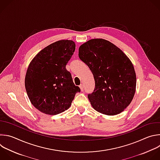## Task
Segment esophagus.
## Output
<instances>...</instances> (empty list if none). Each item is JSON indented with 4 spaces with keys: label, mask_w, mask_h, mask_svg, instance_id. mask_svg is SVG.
<instances>
[{
    "label": "esophagus",
    "mask_w": 160,
    "mask_h": 160,
    "mask_svg": "<svg viewBox=\"0 0 160 160\" xmlns=\"http://www.w3.org/2000/svg\"><path fill=\"white\" fill-rule=\"evenodd\" d=\"M79 87H80V90H81V91H83V88H84V87H83V85L82 84H81V85L79 86Z\"/></svg>",
    "instance_id": "esophagus-1"
}]
</instances>
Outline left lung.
I'll return each mask as SVG.
<instances>
[{
	"instance_id": "8db88e82",
	"label": "left lung",
	"mask_w": 160,
	"mask_h": 160,
	"mask_svg": "<svg viewBox=\"0 0 160 160\" xmlns=\"http://www.w3.org/2000/svg\"><path fill=\"white\" fill-rule=\"evenodd\" d=\"M78 57L95 80V89L88 95L93 108L108 116L124 111L133 99L136 87V75L129 58L103 39H92L82 44Z\"/></svg>"
}]
</instances>
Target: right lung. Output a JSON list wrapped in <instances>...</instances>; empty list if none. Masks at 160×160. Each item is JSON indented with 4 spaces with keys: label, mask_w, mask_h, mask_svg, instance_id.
I'll return each mask as SVG.
<instances>
[{
    "label": "right lung",
    "mask_w": 160,
    "mask_h": 160,
    "mask_svg": "<svg viewBox=\"0 0 160 160\" xmlns=\"http://www.w3.org/2000/svg\"><path fill=\"white\" fill-rule=\"evenodd\" d=\"M75 50L74 41L60 40L41 50L29 65L25 87L31 103L40 112L57 115L65 111L80 91L66 69Z\"/></svg>",
    "instance_id": "obj_1"
}]
</instances>
